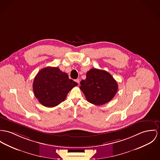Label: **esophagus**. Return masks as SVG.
Segmentation results:
<instances>
[{
  "label": "esophagus",
  "instance_id": "34e87169",
  "mask_svg": "<svg viewBox=\"0 0 160 160\" xmlns=\"http://www.w3.org/2000/svg\"><path fill=\"white\" fill-rule=\"evenodd\" d=\"M75 82L79 85V83H80V80H79V79H76V80H75Z\"/></svg>",
  "mask_w": 160,
  "mask_h": 160
}]
</instances>
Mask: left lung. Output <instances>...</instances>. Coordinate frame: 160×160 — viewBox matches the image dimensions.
<instances>
[{
	"label": "left lung",
	"instance_id": "obj_1",
	"mask_svg": "<svg viewBox=\"0 0 160 160\" xmlns=\"http://www.w3.org/2000/svg\"><path fill=\"white\" fill-rule=\"evenodd\" d=\"M80 89L86 100L96 105L110 102L116 95L118 85L112 75L104 70L91 69L86 74L85 80L80 82Z\"/></svg>",
	"mask_w": 160,
	"mask_h": 160
}]
</instances>
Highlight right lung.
Masks as SVG:
<instances>
[{"mask_svg":"<svg viewBox=\"0 0 160 160\" xmlns=\"http://www.w3.org/2000/svg\"><path fill=\"white\" fill-rule=\"evenodd\" d=\"M78 83L57 67H46L40 70L33 83L34 94L39 102L46 107L61 103L68 92Z\"/></svg>","mask_w":160,"mask_h":160,"instance_id":"right-lung-1","label":"right lung"}]
</instances>
